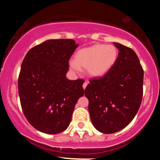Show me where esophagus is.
<instances>
[{
	"instance_id": "esophagus-1",
	"label": "esophagus",
	"mask_w": 160,
	"mask_h": 160,
	"mask_svg": "<svg viewBox=\"0 0 160 160\" xmlns=\"http://www.w3.org/2000/svg\"><path fill=\"white\" fill-rule=\"evenodd\" d=\"M87 85H88V82H85L83 83V85H82V88H83V89H85L86 88V86H87Z\"/></svg>"
}]
</instances>
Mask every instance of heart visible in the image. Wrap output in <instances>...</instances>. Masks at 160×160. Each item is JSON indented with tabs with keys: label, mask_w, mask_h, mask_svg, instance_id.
Instances as JSON below:
<instances>
[{
	"label": "heart",
	"mask_w": 160,
	"mask_h": 160,
	"mask_svg": "<svg viewBox=\"0 0 160 160\" xmlns=\"http://www.w3.org/2000/svg\"><path fill=\"white\" fill-rule=\"evenodd\" d=\"M118 52L114 46L95 44L82 48L76 53L74 61L69 62L71 69L79 72L80 68H86L90 78H99L112 68L117 58Z\"/></svg>",
	"instance_id": "obj_1"
}]
</instances>
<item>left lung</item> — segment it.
I'll list each match as a JSON object with an SVG mask.
<instances>
[{
	"instance_id": "left-lung-1",
	"label": "left lung",
	"mask_w": 160,
	"mask_h": 160,
	"mask_svg": "<svg viewBox=\"0 0 160 160\" xmlns=\"http://www.w3.org/2000/svg\"><path fill=\"white\" fill-rule=\"evenodd\" d=\"M119 50L112 68L103 78L91 80L85 89L94 127L111 134L127 126L140 108L144 71L133 49L113 43Z\"/></svg>"
}]
</instances>
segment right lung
Instances as JSON below:
<instances>
[{
	"instance_id": "add662e5",
	"label": "right lung",
	"mask_w": 160,
	"mask_h": 160,
	"mask_svg": "<svg viewBox=\"0 0 160 160\" xmlns=\"http://www.w3.org/2000/svg\"><path fill=\"white\" fill-rule=\"evenodd\" d=\"M78 46L71 39L47 40L24 58L18 80L22 109L29 123L41 132L65 131L84 95L83 80L66 78L69 58Z\"/></svg>"
}]
</instances>
